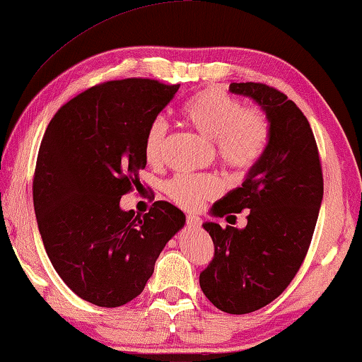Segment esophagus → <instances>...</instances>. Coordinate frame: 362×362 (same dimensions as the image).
<instances>
[{
	"mask_svg": "<svg viewBox=\"0 0 362 362\" xmlns=\"http://www.w3.org/2000/svg\"><path fill=\"white\" fill-rule=\"evenodd\" d=\"M187 225L189 226V228H199L201 218L199 217H187Z\"/></svg>",
	"mask_w": 362,
	"mask_h": 362,
	"instance_id": "obj_1",
	"label": "esophagus"
}]
</instances>
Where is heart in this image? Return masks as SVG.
Masks as SVG:
<instances>
[{"label":"heart","instance_id":"heart-1","mask_svg":"<svg viewBox=\"0 0 362 362\" xmlns=\"http://www.w3.org/2000/svg\"><path fill=\"white\" fill-rule=\"evenodd\" d=\"M182 118L189 127L216 144L220 163L235 174H246L265 155L269 142V121L257 108L243 103L220 89H204L189 97L182 108ZM168 139V122L156 116L146 127L144 156L156 164L163 159ZM164 192L177 206L196 211L204 201L222 192L214 175H177L166 182Z\"/></svg>","mask_w":362,"mask_h":362}]
</instances>
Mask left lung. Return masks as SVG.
Listing matches in <instances>:
<instances>
[{
  "instance_id": "1",
  "label": "left lung",
  "mask_w": 362,
  "mask_h": 362,
  "mask_svg": "<svg viewBox=\"0 0 362 362\" xmlns=\"http://www.w3.org/2000/svg\"><path fill=\"white\" fill-rule=\"evenodd\" d=\"M230 90L263 108L269 142L243 185L212 207L217 217L249 211L246 228L203 223L214 257L199 274V286L218 310L246 315L279 297L302 267L324 182L313 131L296 103L263 83H233Z\"/></svg>"
}]
</instances>
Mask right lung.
Returning <instances> with one entry per match:
<instances>
[{
    "label": "right lung",
    "mask_w": 362,
    "mask_h": 362,
    "mask_svg": "<svg viewBox=\"0 0 362 362\" xmlns=\"http://www.w3.org/2000/svg\"><path fill=\"white\" fill-rule=\"evenodd\" d=\"M180 84L127 78L86 89L57 110L42 136L33 206L52 267L78 297L115 308L140 296L166 243L185 223L168 201L121 211L145 168L146 127Z\"/></svg>",
    "instance_id": "1"
}]
</instances>
